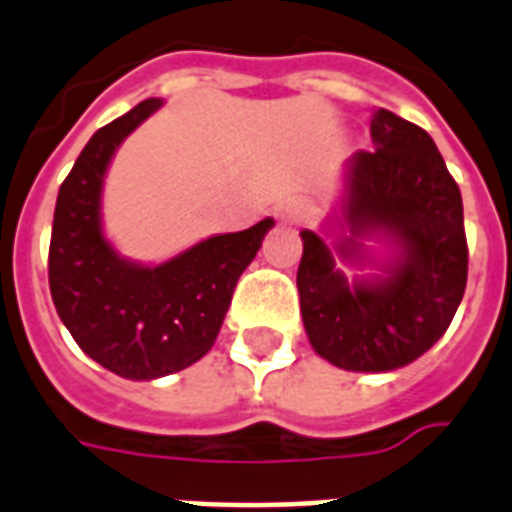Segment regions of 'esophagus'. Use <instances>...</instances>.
<instances>
[{
	"label": "esophagus",
	"mask_w": 512,
	"mask_h": 512,
	"mask_svg": "<svg viewBox=\"0 0 512 512\" xmlns=\"http://www.w3.org/2000/svg\"><path fill=\"white\" fill-rule=\"evenodd\" d=\"M314 214V204L306 201V198H295V201H287L280 206V219L282 222H303Z\"/></svg>",
	"instance_id": "esophagus-1"
}]
</instances>
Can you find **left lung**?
<instances>
[{"label":"left lung","mask_w":512,"mask_h":512,"mask_svg":"<svg viewBox=\"0 0 512 512\" xmlns=\"http://www.w3.org/2000/svg\"><path fill=\"white\" fill-rule=\"evenodd\" d=\"M377 149L348 162L342 259L363 264L361 238H384L395 259L384 277L348 285L316 232L303 230L298 293L306 335L329 363L348 371H392L424 356L445 335L468 280L463 198L432 135L379 109Z\"/></svg>","instance_id":"obj_1"}]
</instances>
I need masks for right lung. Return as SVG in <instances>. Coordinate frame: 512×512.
Instances as JSON below:
<instances>
[{
    "label": "right lung",
    "mask_w": 512,
    "mask_h": 512,
    "mask_svg": "<svg viewBox=\"0 0 512 512\" xmlns=\"http://www.w3.org/2000/svg\"><path fill=\"white\" fill-rule=\"evenodd\" d=\"M162 99H146L96 130L59 185L49 243V290L86 356L125 379H156L204 358L225 322L232 290L274 225L214 235L159 266L122 259L101 232L109 159Z\"/></svg>",
    "instance_id": "1"
}]
</instances>
